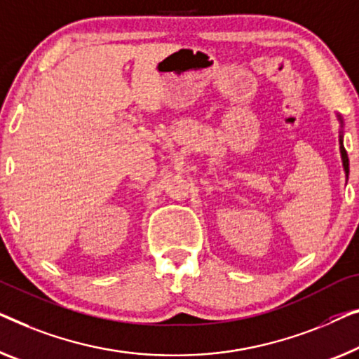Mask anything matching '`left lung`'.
Listing matches in <instances>:
<instances>
[{
	"label": "left lung",
	"mask_w": 359,
	"mask_h": 359,
	"mask_svg": "<svg viewBox=\"0 0 359 359\" xmlns=\"http://www.w3.org/2000/svg\"><path fill=\"white\" fill-rule=\"evenodd\" d=\"M340 153H341V159H344V168H345L346 177H348V156H346V149L344 147V140H341V137H340Z\"/></svg>",
	"instance_id": "left-lung-1"
}]
</instances>
